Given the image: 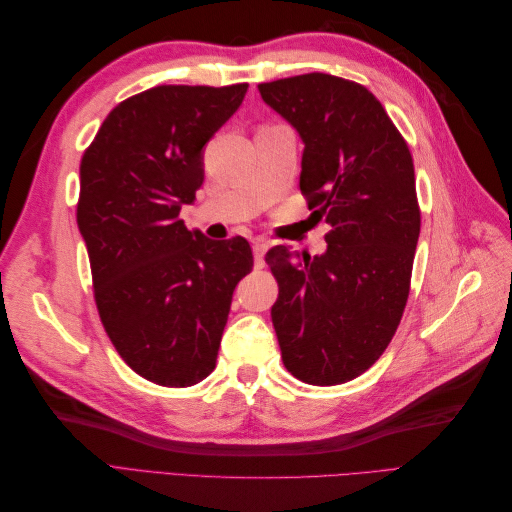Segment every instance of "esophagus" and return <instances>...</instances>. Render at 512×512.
<instances>
[{
    "mask_svg": "<svg viewBox=\"0 0 512 512\" xmlns=\"http://www.w3.org/2000/svg\"><path fill=\"white\" fill-rule=\"evenodd\" d=\"M269 250V243L265 239H256L252 243V252H254V267L262 269L265 267V252Z\"/></svg>",
    "mask_w": 512,
    "mask_h": 512,
    "instance_id": "34e87169",
    "label": "esophagus"
}]
</instances>
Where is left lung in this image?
Masks as SVG:
<instances>
[{
    "label": "left lung",
    "instance_id": "obj_1",
    "mask_svg": "<svg viewBox=\"0 0 512 512\" xmlns=\"http://www.w3.org/2000/svg\"><path fill=\"white\" fill-rule=\"evenodd\" d=\"M258 91L299 132L301 192L331 226L320 256L284 245L265 256L282 361L307 384H342L380 359L408 301L421 232L410 149L359 83L312 72Z\"/></svg>",
    "mask_w": 512,
    "mask_h": 512
}]
</instances>
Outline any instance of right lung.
I'll return each mask as SVG.
<instances>
[{"mask_svg": "<svg viewBox=\"0 0 512 512\" xmlns=\"http://www.w3.org/2000/svg\"><path fill=\"white\" fill-rule=\"evenodd\" d=\"M245 91L151 87L108 113L81 160L76 224L100 320L121 359L162 386L215 369L232 292L254 265L243 237L211 241L179 220L205 181V145Z\"/></svg>", "mask_w": 512, "mask_h": 512, "instance_id": "1", "label": "right lung"}]
</instances>
